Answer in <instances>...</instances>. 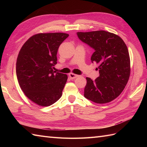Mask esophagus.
Segmentation results:
<instances>
[{
  "mask_svg": "<svg viewBox=\"0 0 147 147\" xmlns=\"http://www.w3.org/2000/svg\"><path fill=\"white\" fill-rule=\"evenodd\" d=\"M69 78L71 80H73V79L76 78H77V77H78L79 76L77 75V74H75L70 73V74H69Z\"/></svg>",
  "mask_w": 147,
  "mask_h": 147,
  "instance_id": "esophagus-1",
  "label": "esophagus"
}]
</instances>
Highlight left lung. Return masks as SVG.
<instances>
[{"instance_id":"8db88e82","label":"left lung","mask_w":147,"mask_h":147,"mask_svg":"<svg viewBox=\"0 0 147 147\" xmlns=\"http://www.w3.org/2000/svg\"><path fill=\"white\" fill-rule=\"evenodd\" d=\"M78 38L94 50L92 63L99 64V76L86 77L84 96L96 104L113 100L125 88L130 75V59L127 46L121 37L105 31L77 32Z\"/></svg>"}]
</instances>
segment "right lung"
Masks as SVG:
<instances>
[{"label": "right lung", "mask_w": 147, "mask_h": 147, "mask_svg": "<svg viewBox=\"0 0 147 147\" xmlns=\"http://www.w3.org/2000/svg\"><path fill=\"white\" fill-rule=\"evenodd\" d=\"M69 36L63 33H39L24 43L18 56L16 75L28 98L47 107L61 97L67 76L53 69L61 43Z\"/></svg>", "instance_id": "right-lung-1"}]
</instances>
